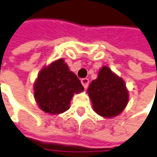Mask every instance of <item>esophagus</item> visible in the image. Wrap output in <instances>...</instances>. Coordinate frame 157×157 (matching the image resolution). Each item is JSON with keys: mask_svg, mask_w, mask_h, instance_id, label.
Here are the masks:
<instances>
[{"mask_svg": "<svg viewBox=\"0 0 157 157\" xmlns=\"http://www.w3.org/2000/svg\"><path fill=\"white\" fill-rule=\"evenodd\" d=\"M81 82H82V86L84 87V89H87L88 85H89V79H82V80H81Z\"/></svg>", "mask_w": 157, "mask_h": 157, "instance_id": "34e87169", "label": "esophagus"}]
</instances>
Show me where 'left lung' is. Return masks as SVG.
<instances>
[{
    "mask_svg": "<svg viewBox=\"0 0 157 157\" xmlns=\"http://www.w3.org/2000/svg\"><path fill=\"white\" fill-rule=\"evenodd\" d=\"M93 110L100 116L112 118L120 115L128 104L129 91L124 79L108 67H102L87 89Z\"/></svg>",
    "mask_w": 157,
    "mask_h": 157,
    "instance_id": "obj_1",
    "label": "left lung"
}]
</instances>
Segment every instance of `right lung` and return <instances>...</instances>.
Wrapping results in <instances>:
<instances>
[{
  "mask_svg": "<svg viewBox=\"0 0 157 157\" xmlns=\"http://www.w3.org/2000/svg\"><path fill=\"white\" fill-rule=\"evenodd\" d=\"M84 90L76 75L69 70L63 59L53 61L39 72L33 83V96L40 109L59 115L70 107L75 93Z\"/></svg>",
  "mask_w": 157,
  "mask_h": 157,
  "instance_id": "obj_1",
  "label": "right lung"
}]
</instances>
